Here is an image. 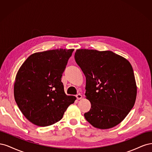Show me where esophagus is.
<instances>
[{
	"label": "esophagus",
	"instance_id": "34e87169",
	"mask_svg": "<svg viewBox=\"0 0 152 152\" xmlns=\"http://www.w3.org/2000/svg\"><path fill=\"white\" fill-rule=\"evenodd\" d=\"M76 97H77V99H81L82 98V96L80 94H78L77 96H76Z\"/></svg>",
	"mask_w": 152,
	"mask_h": 152
}]
</instances>
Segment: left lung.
I'll use <instances>...</instances> for the list:
<instances>
[{
	"label": "left lung",
	"instance_id": "1",
	"mask_svg": "<svg viewBox=\"0 0 152 152\" xmlns=\"http://www.w3.org/2000/svg\"><path fill=\"white\" fill-rule=\"evenodd\" d=\"M75 61L86 78V98L91 102L87 121L100 129L120 124L134 107L137 86L127 59L111 50L77 49Z\"/></svg>",
	"mask_w": 152,
	"mask_h": 152
}]
</instances>
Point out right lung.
<instances>
[{"mask_svg": "<svg viewBox=\"0 0 152 152\" xmlns=\"http://www.w3.org/2000/svg\"><path fill=\"white\" fill-rule=\"evenodd\" d=\"M73 50L58 49L34 53L18 70L14 96L21 113L35 125L56 123L75 101V96L65 94L61 82Z\"/></svg>", "mask_w": 152, "mask_h": 152, "instance_id": "right-lung-1", "label": "right lung"}]
</instances>
